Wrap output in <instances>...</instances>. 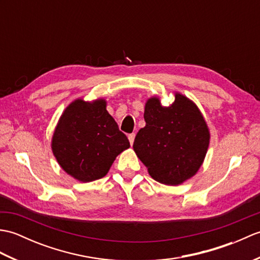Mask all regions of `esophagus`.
I'll list each match as a JSON object with an SVG mask.
<instances>
[{
    "mask_svg": "<svg viewBox=\"0 0 260 260\" xmlns=\"http://www.w3.org/2000/svg\"><path fill=\"white\" fill-rule=\"evenodd\" d=\"M134 140H135V134H134V133L129 134V135H128V141H129V143H131V145H133Z\"/></svg>",
    "mask_w": 260,
    "mask_h": 260,
    "instance_id": "34e87169",
    "label": "esophagus"
}]
</instances>
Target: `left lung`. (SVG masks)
I'll return each mask as SVG.
<instances>
[{
	"label": "left lung",
	"instance_id": "left-lung-1",
	"mask_svg": "<svg viewBox=\"0 0 260 260\" xmlns=\"http://www.w3.org/2000/svg\"><path fill=\"white\" fill-rule=\"evenodd\" d=\"M144 119L146 125L137 133L133 148L150 175L167 185L191 179L210 143L208 125L197 105L180 92L168 107L152 97L145 104Z\"/></svg>",
	"mask_w": 260,
	"mask_h": 260
}]
</instances>
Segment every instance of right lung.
<instances>
[{"mask_svg":"<svg viewBox=\"0 0 260 260\" xmlns=\"http://www.w3.org/2000/svg\"><path fill=\"white\" fill-rule=\"evenodd\" d=\"M129 147L106 101L76 99L64 109L52 136L51 148L64 172L80 182H91L108 173L116 156Z\"/></svg>","mask_w":260,"mask_h":260,"instance_id":"obj_1","label":"right lung"}]
</instances>
